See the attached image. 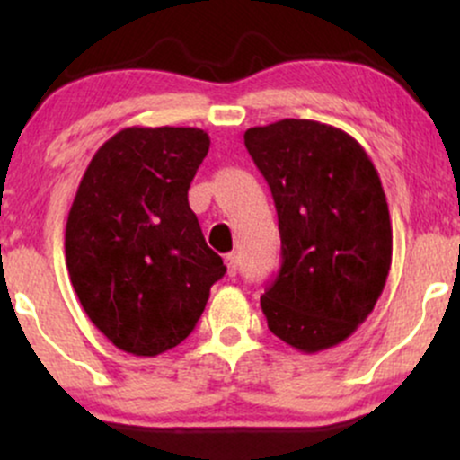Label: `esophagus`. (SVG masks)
I'll use <instances>...</instances> for the list:
<instances>
[{
	"mask_svg": "<svg viewBox=\"0 0 460 460\" xmlns=\"http://www.w3.org/2000/svg\"><path fill=\"white\" fill-rule=\"evenodd\" d=\"M225 263H226V274H229V277H235V274L240 272V261H237V255H229L225 260Z\"/></svg>",
	"mask_w": 460,
	"mask_h": 460,
	"instance_id": "34e87169",
	"label": "esophagus"
}]
</instances>
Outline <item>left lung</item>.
Here are the masks:
<instances>
[{
    "instance_id": "8db88e82",
    "label": "left lung",
    "mask_w": 460,
    "mask_h": 460,
    "mask_svg": "<svg viewBox=\"0 0 460 460\" xmlns=\"http://www.w3.org/2000/svg\"><path fill=\"white\" fill-rule=\"evenodd\" d=\"M244 145L281 235V268L261 296L268 329L300 352L337 346L372 314L392 266L381 177L352 136L318 120L251 128Z\"/></svg>"
}]
</instances>
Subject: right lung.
Here are the masks:
<instances>
[{"label": "right lung", "instance_id": "add662e5", "mask_svg": "<svg viewBox=\"0 0 460 460\" xmlns=\"http://www.w3.org/2000/svg\"><path fill=\"white\" fill-rule=\"evenodd\" d=\"M209 151L197 128H128L94 153L66 220V268L93 324L155 357L194 331L226 268L188 190Z\"/></svg>", "mask_w": 460, "mask_h": 460}]
</instances>
